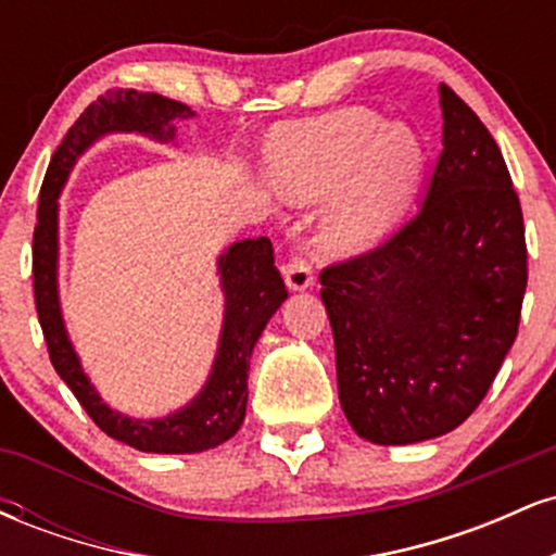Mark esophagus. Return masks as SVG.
Here are the masks:
<instances>
[{"mask_svg":"<svg viewBox=\"0 0 556 556\" xmlns=\"http://www.w3.org/2000/svg\"><path fill=\"white\" fill-rule=\"evenodd\" d=\"M285 282H287V287H290V290H295V292L308 290V287L314 285V271H311L308 261H303V258L287 261Z\"/></svg>","mask_w":556,"mask_h":556,"instance_id":"34e87169","label":"esophagus"}]
</instances>
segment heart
I'll return each mask as SVG.
<instances>
[{
  "label": "heart",
  "mask_w": 556,
  "mask_h": 556,
  "mask_svg": "<svg viewBox=\"0 0 556 556\" xmlns=\"http://www.w3.org/2000/svg\"><path fill=\"white\" fill-rule=\"evenodd\" d=\"M266 177L285 201L318 203L316 242L331 256H358L392 232L424 180L426 146L410 125L368 110H340L269 138Z\"/></svg>",
  "instance_id": "b5f03b06"
}]
</instances>
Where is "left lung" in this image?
Masks as SVG:
<instances>
[{
    "mask_svg": "<svg viewBox=\"0 0 556 556\" xmlns=\"http://www.w3.org/2000/svg\"><path fill=\"white\" fill-rule=\"evenodd\" d=\"M442 154L384 245L321 271L337 389L355 433L416 444L463 424L518 337L526 227L500 146L444 83Z\"/></svg>",
    "mask_w": 556,
    "mask_h": 556,
    "instance_id": "left-lung-1",
    "label": "left lung"
}]
</instances>
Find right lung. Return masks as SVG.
I'll return each mask as SVG.
<instances>
[{
  "label": "right lung",
  "instance_id": "add662e5",
  "mask_svg": "<svg viewBox=\"0 0 556 556\" xmlns=\"http://www.w3.org/2000/svg\"><path fill=\"white\" fill-rule=\"evenodd\" d=\"M190 106L159 93H140L132 88L106 91L75 119L65 140L56 146L41 193H38V222L34 232V292L36 311L47 340L49 358L62 381L73 389L83 410L91 416L106 437L117 439L140 452L156 455H193L225 444L242 426L248 405V368L261 331L287 300L282 274L274 266L269 238L232 242L222 253L219 282L225 292V321L219 348L206 384L180 410L164 418H130L101 400L83 371L78 353L70 342L60 305V193L75 162L99 138L110 132H140L159 143L175 140V119H188Z\"/></svg>",
  "mask_w": 556,
  "mask_h": 556
}]
</instances>
